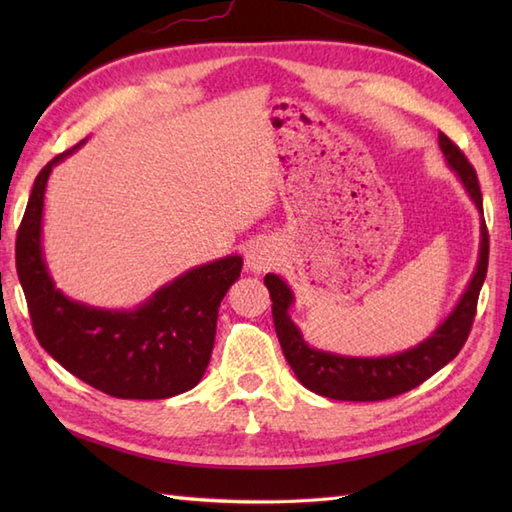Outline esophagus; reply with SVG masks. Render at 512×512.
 I'll use <instances>...</instances> for the list:
<instances>
[{"mask_svg":"<svg viewBox=\"0 0 512 512\" xmlns=\"http://www.w3.org/2000/svg\"><path fill=\"white\" fill-rule=\"evenodd\" d=\"M246 268L253 273H264V270L273 268L277 264V248L268 239H257V242L246 248Z\"/></svg>","mask_w":512,"mask_h":512,"instance_id":"obj_1","label":"esophagus"}]
</instances>
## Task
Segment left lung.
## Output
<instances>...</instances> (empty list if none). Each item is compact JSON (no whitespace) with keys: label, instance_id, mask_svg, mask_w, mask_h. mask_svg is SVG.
I'll list each match as a JSON object with an SVG mask.
<instances>
[{"label":"left lung","instance_id":"obj_1","mask_svg":"<svg viewBox=\"0 0 512 512\" xmlns=\"http://www.w3.org/2000/svg\"><path fill=\"white\" fill-rule=\"evenodd\" d=\"M438 145L444 154L447 165L458 173L466 193L471 195L477 211L482 215L480 224V257H477L475 273L460 297L458 306L444 319L436 332L427 336L422 343L409 347L405 352L389 356H343L334 352H323L310 347L303 339L301 330L290 319V306L295 303L290 286L279 275L268 273L264 284L273 299V321L279 336L281 350L292 372L299 378L303 387L325 398L352 400V402H374L387 400L405 391L418 387L424 380L453 361L462 345L469 339L471 325L477 310V297H480L482 284L488 268V231L482 209V191L477 182L473 165L453 145L449 136L438 134Z\"/></svg>","mask_w":512,"mask_h":512}]
</instances>
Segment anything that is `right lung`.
Returning <instances> with one entry per match:
<instances>
[{
  "label": "right lung",
  "mask_w": 512,
  "mask_h": 512,
  "mask_svg": "<svg viewBox=\"0 0 512 512\" xmlns=\"http://www.w3.org/2000/svg\"><path fill=\"white\" fill-rule=\"evenodd\" d=\"M52 158L35 178L17 231V275L32 330L54 361L107 396L158 400L200 383L211 361L220 303L242 273V257L195 266L156 290L134 310H105L65 297L54 286L41 246L43 195Z\"/></svg>",
  "instance_id": "obj_1"
}]
</instances>
